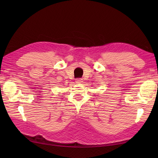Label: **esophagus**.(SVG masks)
I'll list each match as a JSON object with an SVG mask.
<instances>
[{
    "mask_svg": "<svg viewBox=\"0 0 158 158\" xmlns=\"http://www.w3.org/2000/svg\"><path fill=\"white\" fill-rule=\"evenodd\" d=\"M83 82V80L82 78H78L76 80V84H81Z\"/></svg>",
    "mask_w": 158,
    "mask_h": 158,
    "instance_id": "esophagus-1",
    "label": "esophagus"
}]
</instances>
